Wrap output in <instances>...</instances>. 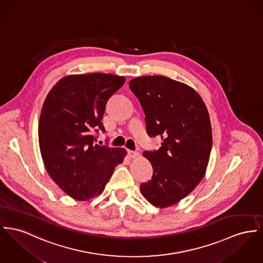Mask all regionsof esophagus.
Wrapping results in <instances>:
<instances>
[{
    "instance_id": "esophagus-1",
    "label": "esophagus",
    "mask_w": 263,
    "mask_h": 263,
    "mask_svg": "<svg viewBox=\"0 0 263 263\" xmlns=\"http://www.w3.org/2000/svg\"><path fill=\"white\" fill-rule=\"evenodd\" d=\"M127 154L128 156L132 158H138L140 157V153L139 152H136V151H127Z\"/></svg>"
}]
</instances>
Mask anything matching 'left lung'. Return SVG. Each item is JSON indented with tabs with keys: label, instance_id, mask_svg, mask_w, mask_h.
Returning <instances> with one entry per match:
<instances>
[{
	"label": "left lung",
	"instance_id": "1",
	"mask_svg": "<svg viewBox=\"0 0 263 263\" xmlns=\"http://www.w3.org/2000/svg\"><path fill=\"white\" fill-rule=\"evenodd\" d=\"M128 86L144 111L147 135L161 140L158 151L142 154L154 174L140 192L152 204L167 208L204 176L212 146L209 111L193 88L162 76L136 78Z\"/></svg>",
	"mask_w": 263,
	"mask_h": 263
}]
</instances>
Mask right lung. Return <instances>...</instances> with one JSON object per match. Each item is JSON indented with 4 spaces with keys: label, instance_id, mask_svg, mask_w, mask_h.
<instances>
[{
    "label": "right lung",
    "instance_id": "right-lung-1",
    "mask_svg": "<svg viewBox=\"0 0 263 263\" xmlns=\"http://www.w3.org/2000/svg\"><path fill=\"white\" fill-rule=\"evenodd\" d=\"M125 82L109 73L65 77L48 93L39 122V143L53 181L70 197L87 200L105 190L126 152L97 144L108 99Z\"/></svg>",
    "mask_w": 263,
    "mask_h": 263
}]
</instances>
